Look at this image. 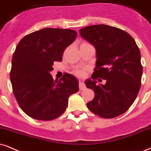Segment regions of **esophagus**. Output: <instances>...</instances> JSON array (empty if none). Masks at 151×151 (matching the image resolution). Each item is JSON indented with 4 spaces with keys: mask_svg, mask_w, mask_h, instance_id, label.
I'll return each instance as SVG.
<instances>
[{
    "mask_svg": "<svg viewBox=\"0 0 151 151\" xmlns=\"http://www.w3.org/2000/svg\"><path fill=\"white\" fill-rule=\"evenodd\" d=\"M79 89L81 90V91H83V90H85V89H86V85H85L84 82H83V81H79Z\"/></svg>",
    "mask_w": 151,
    "mask_h": 151,
    "instance_id": "34e87169",
    "label": "esophagus"
}]
</instances>
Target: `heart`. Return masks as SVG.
<instances>
[{
  "label": "heart",
  "mask_w": 151,
  "mask_h": 151,
  "mask_svg": "<svg viewBox=\"0 0 151 151\" xmlns=\"http://www.w3.org/2000/svg\"><path fill=\"white\" fill-rule=\"evenodd\" d=\"M75 74H77V76H79V77H81L84 74V70H75Z\"/></svg>",
  "instance_id": "heart-1"
}]
</instances>
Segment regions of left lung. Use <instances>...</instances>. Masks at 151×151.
<instances>
[{
  "mask_svg": "<svg viewBox=\"0 0 151 151\" xmlns=\"http://www.w3.org/2000/svg\"><path fill=\"white\" fill-rule=\"evenodd\" d=\"M79 33L96 50L93 79L85 81L95 93L87 107L101 118L121 115L133 104L140 89L143 68L139 47L129 33L107 25L87 26ZM98 77L105 79L106 84L98 85Z\"/></svg>",
  "mask_w": 151,
  "mask_h": 151,
  "instance_id": "obj_1",
  "label": "left lung"
}]
</instances>
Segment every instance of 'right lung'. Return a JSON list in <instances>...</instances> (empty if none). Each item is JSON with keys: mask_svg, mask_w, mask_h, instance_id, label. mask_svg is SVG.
<instances>
[{"mask_svg": "<svg viewBox=\"0 0 151 151\" xmlns=\"http://www.w3.org/2000/svg\"><path fill=\"white\" fill-rule=\"evenodd\" d=\"M75 30L45 28L21 40L12 56L10 80L21 109L30 117L51 121L65 111L79 81L65 74L53 80V62H61L65 49L77 37Z\"/></svg>", "mask_w": 151, "mask_h": 151, "instance_id": "1", "label": "right lung"}]
</instances>
